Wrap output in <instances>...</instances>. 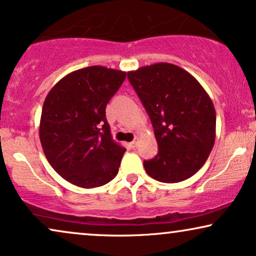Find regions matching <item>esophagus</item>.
<instances>
[{"instance_id": "obj_1", "label": "esophagus", "mask_w": 256, "mask_h": 256, "mask_svg": "<svg viewBox=\"0 0 256 256\" xmlns=\"http://www.w3.org/2000/svg\"><path fill=\"white\" fill-rule=\"evenodd\" d=\"M136 138H135V140L130 142V147H132V148H136V147H138V141H136Z\"/></svg>"}]
</instances>
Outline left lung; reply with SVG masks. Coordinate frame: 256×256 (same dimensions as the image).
Here are the masks:
<instances>
[{
  "label": "left lung",
  "instance_id": "obj_1",
  "mask_svg": "<svg viewBox=\"0 0 256 256\" xmlns=\"http://www.w3.org/2000/svg\"><path fill=\"white\" fill-rule=\"evenodd\" d=\"M128 80L150 118L158 146L156 156L144 161L147 174L164 184L193 176L215 142L216 114L207 92L172 63L128 72Z\"/></svg>",
  "mask_w": 256,
  "mask_h": 256
}]
</instances>
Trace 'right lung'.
Returning <instances> with one entry per match:
<instances>
[{
	"instance_id": "add662e5",
	"label": "right lung",
	"mask_w": 256,
	"mask_h": 256,
	"mask_svg": "<svg viewBox=\"0 0 256 256\" xmlns=\"http://www.w3.org/2000/svg\"><path fill=\"white\" fill-rule=\"evenodd\" d=\"M126 74L92 66L66 75L48 92L40 141L55 172L82 188L101 187L118 175L126 148L112 140L106 107Z\"/></svg>"
}]
</instances>
